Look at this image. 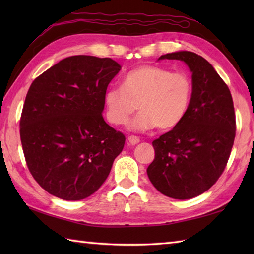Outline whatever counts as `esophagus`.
Listing matches in <instances>:
<instances>
[{
	"label": "esophagus",
	"mask_w": 254,
	"mask_h": 254,
	"mask_svg": "<svg viewBox=\"0 0 254 254\" xmlns=\"http://www.w3.org/2000/svg\"><path fill=\"white\" fill-rule=\"evenodd\" d=\"M137 143H139V137L134 136V135H130L127 137V145H128V146H133V145H136Z\"/></svg>",
	"instance_id": "1"
}]
</instances>
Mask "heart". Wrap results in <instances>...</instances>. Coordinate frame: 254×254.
I'll list each match as a JSON object with an SVG mask.
<instances>
[{
  "instance_id": "1",
  "label": "heart",
  "mask_w": 254,
  "mask_h": 254,
  "mask_svg": "<svg viewBox=\"0 0 254 254\" xmlns=\"http://www.w3.org/2000/svg\"><path fill=\"white\" fill-rule=\"evenodd\" d=\"M192 97L193 82L189 74L143 65L124 75L121 87L106 91V115L110 123L123 126L138 107L141 112L128 124L131 130L147 131L155 127L171 130L186 118Z\"/></svg>"
}]
</instances>
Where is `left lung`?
Returning a JSON list of instances; mask_svg holds the SVG:
<instances>
[{
	"label": "left lung",
	"mask_w": 254,
	"mask_h": 254,
	"mask_svg": "<svg viewBox=\"0 0 254 254\" xmlns=\"http://www.w3.org/2000/svg\"><path fill=\"white\" fill-rule=\"evenodd\" d=\"M180 60L192 72L193 97L179 126L153 141L150 182L164 195L195 197L216 183L236 136V115L228 86L204 58L190 51L167 53L159 60Z\"/></svg>",
	"instance_id": "8db88e82"
}]
</instances>
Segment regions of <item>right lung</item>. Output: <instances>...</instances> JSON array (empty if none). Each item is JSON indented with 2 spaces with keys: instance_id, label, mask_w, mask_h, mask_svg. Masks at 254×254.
<instances>
[{
  "instance_id": "obj_1",
  "label": "right lung",
  "mask_w": 254,
  "mask_h": 254,
  "mask_svg": "<svg viewBox=\"0 0 254 254\" xmlns=\"http://www.w3.org/2000/svg\"><path fill=\"white\" fill-rule=\"evenodd\" d=\"M121 66L110 58L73 56L31 83L20 141L31 176L66 201L90 196L109 176L126 136L102 117L105 94Z\"/></svg>"
}]
</instances>
